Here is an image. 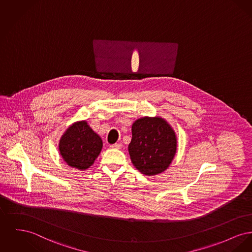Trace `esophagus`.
<instances>
[{"label":"esophagus","instance_id":"obj_1","mask_svg":"<svg viewBox=\"0 0 252 252\" xmlns=\"http://www.w3.org/2000/svg\"><path fill=\"white\" fill-rule=\"evenodd\" d=\"M122 147H123V145H122V144H120V143H116V144L110 145V148H117V149H120Z\"/></svg>","mask_w":252,"mask_h":252}]
</instances>
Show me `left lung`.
I'll use <instances>...</instances> for the list:
<instances>
[{
    "instance_id": "obj_1",
    "label": "left lung",
    "mask_w": 252,
    "mask_h": 252,
    "mask_svg": "<svg viewBox=\"0 0 252 252\" xmlns=\"http://www.w3.org/2000/svg\"><path fill=\"white\" fill-rule=\"evenodd\" d=\"M131 130L128 152L134 166L148 176L162 173L172 162L177 149L172 127L160 117H143L134 122Z\"/></svg>"
}]
</instances>
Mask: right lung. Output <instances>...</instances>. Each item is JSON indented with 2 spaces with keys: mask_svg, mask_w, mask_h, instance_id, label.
Wrapping results in <instances>:
<instances>
[{
  "mask_svg": "<svg viewBox=\"0 0 252 252\" xmlns=\"http://www.w3.org/2000/svg\"><path fill=\"white\" fill-rule=\"evenodd\" d=\"M102 148V139L86 121L70 126L60 140V153L63 161L69 166L81 170L93 164Z\"/></svg>",
  "mask_w": 252,
  "mask_h": 252,
  "instance_id": "add662e5",
  "label": "right lung"
}]
</instances>
